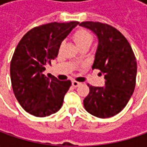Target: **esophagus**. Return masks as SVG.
<instances>
[{
	"label": "esophagus",
	"instance_id": "esophagus-1",
	"mask_svg": "<svg viewBox=\"0 0 147 147\" xmlns=\"http://www.w3.org/2000/svg\"><path fill=\"white\" fill-rule=\"evenodd\" d=\"M81 83L78 82H77V81H72V85L74 87V88H77V87H78L79 85H80Z\"/></svg>",
	"mask_w": 147,
	"mask_h": 147
}]
</instances>
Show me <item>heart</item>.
<instances>
[{
  "instance_id": "heart-1",
  "label": "heart",
  "mask_w": 147,
  "mask_h": 147,
  "mask_svg": "<svg viewBox=\"0 0 147 147\" xmlns=\"http://www.w3.org/2000/svg\"><path fill=\"white\" fill-rule=\"evenodd\" d=\"M74 39L77 43L78 47L80 48L83 46H91L92 41H93V37L92 34L86 29H79L75 32L74 34ZM76 60H78L79 58H76Z\"/></svg>"
}]
</instances>
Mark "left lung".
I'll use <instances>...</instances> for the list:
<instances>
[{"label": "left lung", "instance_id": "1", "mask_svg": "<svg viewBox=\"0 0 147 147\" xmlns=\"http://www.w3.org/2000/svg\"><path fill=\"white\" fill-rule=\"evenodd\" d=\"M79 25L92 31L98 45L92 69H99L105 77V86H90L83 100L86 110L98 118L119 114L133 95L137 77V61L127 40L112 26L87 21Z\"/></svg>", "mask_w": 147, "mask_h": 147}]
</instances>
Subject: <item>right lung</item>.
Masks as SVG:
<instances>
[{"label":"right lung","instance_id":"add662e5","mask_svg":"<svg viewBox=\"0 0 147 147\" xmlns=\"http://www.w3.org/2000/svg\"><path fill=\"white\" fill-rule=\"evenodd\" d=\"M79 23H51L36 27L20 40L10 63L14 96L24 110L37 117L55 114L61 108L71 81H59L45 66L58 55L61 42Z\"/></svg>","mask_w":147,"mask_h":147}]
</instances>
